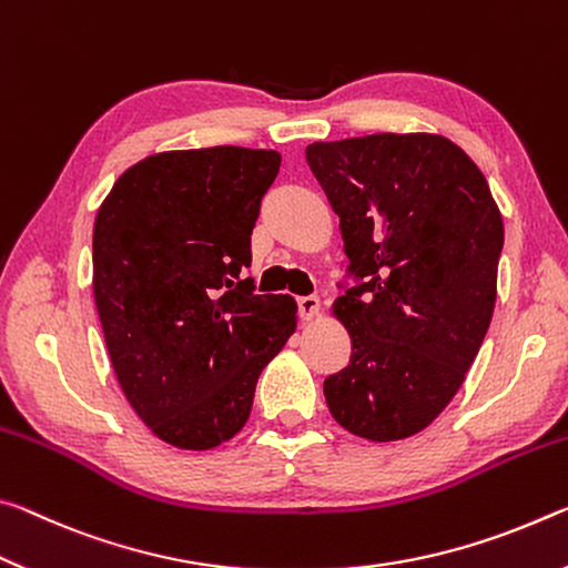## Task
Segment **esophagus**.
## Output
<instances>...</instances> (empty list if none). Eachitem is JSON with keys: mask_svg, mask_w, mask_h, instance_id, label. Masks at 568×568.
Listing matches in <instances>:
<instances>
[{"mask_svg": "<svg viewBox=\"0 0 568 568\" xmlns=\"http://www.w3.org/2000/svg\"><path fill=\"white\" fill-rule=\"evenodd\" d=\"M296 306H300V317L302 320H312L314 314L320 312V296H314V294L296 296Z\"/></svg>", "mask_w": 568, "mask_h": 568, "instance_id": "1", "label": "esophagus"}]
</instances>
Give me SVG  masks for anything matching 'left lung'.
<instances>
[{"mask_svg":"<svg viewBox=\"0 0 568 568\" xmlns=\"http://www.w3.org/2000/svg\"><path fill=\"white\" fill-rule=\"evenodd\" d=\"M306 161L349 256L334 314L352 357L324 379L327 407L359 438H410L445 410L483 345L504 221L478 165L448 138L312 143Z\"/></svg>","mask_w":568,"mask_h":568,"instance_id":"obj_1","label":"left lung"}]
</instances>
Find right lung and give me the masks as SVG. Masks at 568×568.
<instances>
[{
  "label": "right lung",
  "mask_w": 568,
  "mask_h": 568,
  "mask_svg": "<svg viewBox=\"0 0 568 568\" xmlns=\"http://www.w3.org/2000/svg\"><path fill=\"white\" fill-rule=\"evenodd\" d=\"M276 151L216 145L145 158L92 229V292L128 403L158 438L209 450L246 425L296 327L290 294H256L251 231Z\"/></svg>",
  "instance_id": "obj_1"
}]
</instances>
